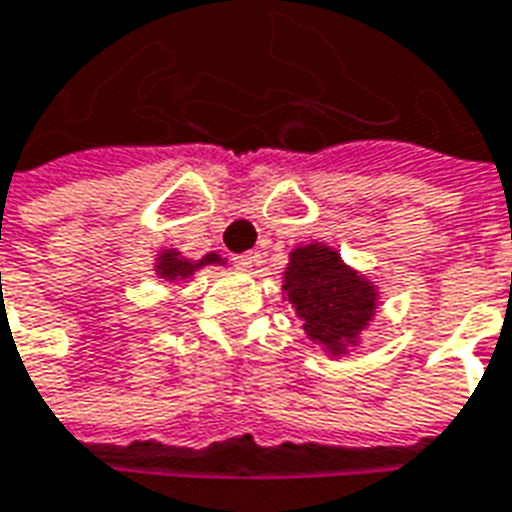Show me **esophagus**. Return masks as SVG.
Instances as JSON below:
<instances>
[{"label": "esophagus", "instance_id": "1", "mask_svg": "<svg viewBox=\"0 0 512 512\" xmlns=\"http://www.w3.org/2000/svg\"><path fill=\"white\" fill-rule=\"evenodd\" d=\"M256 261H259V253L248 251V253H242V256H234V267L242 272H251L253 267H256Z\"/></svg>", "mask_w": 512, "mask_h": 512}]
</instances>
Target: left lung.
Wrapping results in <instances>:
<instances>
[{"label": "left lung", "mask_w": 512, "mask_h": 512, "mask_svg": "<svg viewBox=\"0 0 512 512\" xmlns=\"http://www.w3.org/2000/svg\"><path fill=\"white\" fill-rule=\"evenodd\" d=\"M283 299L297 310L307 340L340 359L359 345V334L378 313L380 294L326 242H307L288 253Z\"/></svg>", "instance_id": "1"}]
</instances>
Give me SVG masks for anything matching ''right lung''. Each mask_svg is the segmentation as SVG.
Listing matches in <instances>:
<instances>
[{
    "instance_id": "obj_1",
    "label": "right lung",
    "mask_w": 512,
    "mask_h": 512,
    "mask_svg": "<svg viewBox=\"0 0 512 512\" xmlns=\"http://www.w3.org/2000/svg\"><path fill=\"white\" fill-rule=\"evenodd\" d=\"M207 264H226L218 253H207V256H202L199 261L194 259H186L183 253L175 251V248H167V251L156 253V275H159L161 280H167V283H188V278L194 275V272H199L202 267H207Z\"/></svg>"
}]
</instances>
